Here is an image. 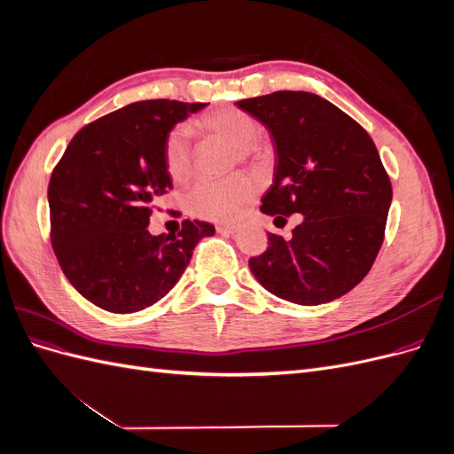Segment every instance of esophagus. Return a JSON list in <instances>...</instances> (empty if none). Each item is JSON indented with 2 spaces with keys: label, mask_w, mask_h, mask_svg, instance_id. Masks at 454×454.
Returning a JSON list of instances; mask_svg holds the SVG:
<instances>
[{
  "label": "esophagus",
  "mask_w": 454,
  "mask_h": 454,
  "mask_svg": "<svg viewBox=\"0 0 454 454\" xmlns=\"http://www.w3.org/2000/svg\"><path fill=\"white\" fill-rule=\"evenodd\" d=\"M237 225H217V232H222V235H232V232H237Z\"/></svg>",
  "instance_id": "obj_1"
}]
</instances>
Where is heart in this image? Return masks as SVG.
<instances>
[{
	"label": "heart",
	"mask_w": 454,
	"mask_h": 454,
	"mask_svg": "<svg viewBox=\"0 0 454 454\" xmlns=\"http://www.w3.org/2000/svg\"><path fill=\"white\" fill-rule=\"evenodd\" d=\"M202 134L232 144L242 160H257V121L242 109L222 107L200 117L195 125ZM164 168L174 182H185L193 172V145L189 132L182 127L172 129L162 149ZM254 197V184L246 176H231L225 180H200L189 191V212L208 222H232Z\"/></svg>",
	"instance_id": "b5f03b06"
}]
</instances>
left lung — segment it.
Instances as JSON below:
<instances>
[{
  "label": "left lung",
  "instance_id": "1",
  "mask_svg": "<svg viewBox=\"0 0 454 454\" xmlns=\"http://www.w3.org/2000/svg\"><path fill=\"white\" fill-rule=\"evenodd\" d=\"M272 140L274 180L261 212L303 215L290 240L269 232L250 270L272 295L314 307L358 286L380 250L392 185L369 134L337 106L303 90L237 102Z\"/></svg>",
  "mask_w": 454,
  "mask_h": 454
}]
</instances>
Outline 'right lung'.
Returning a JSON list of instances; mask_svg holds the SVG:
<instances>
[{
	"label": "right lung",
	"mask_w": 454,
	"mask_h": 454,
	"mask_svg": "<svg viewBox=\"0 0 454 454\" xmlns=\"http://www.w3.org/2000/svg\"><path fill=\"white\" fill-rule=\"evenodd\" d=\"M208 104L144 100L81 129L49 184L51 242L75 290L107 312L147 309L180 280L200 239L215 229L184 222L177 235L147 231L172 189L162 149L168 132Z\"/></svg>",
	"instance_id": "1"
}]
</instances>
